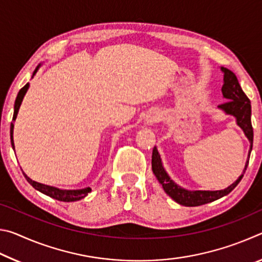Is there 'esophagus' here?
Listing matches in <instances>:
<instances>
[{
    "label": "esophagus",
    "instance_id": "esophagus-1",
    "mask_svg": "<svg viewBox=\"0 0 262 262\" xmlns=\"http://www.w3.org/2000/svg\"><path fill=\"white\" fill-rule=\"evenodd\" d=\"M158 120L157 118V114H149L147 118H145V123H147L148 126H151L154 125L155 122H156Z\"/></svg>",
    "mask_w": 262,
    "mask_h": 262
}]
</instances>
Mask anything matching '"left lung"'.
I'll return each mask as SVG.
<instances>
[{
	"label": "left lung",
	"instance_id": "8db88e82",
	"mask_svg": "<svg viewBox=\"0 0 262 262\" xmlns=\"http://www.w3.org/2000/svg\"><path fill=\"white\" fill-rule=\"evenodd\" d=\"M221 72L223 73V86H222V94L223 98L227 100L224 104L219 105L217 108L223 111L225 114L232 115L236 119V123L239 128L244 132V134L250 142V150H248L247 161L244 167L243 174L238 177V179L233 184L228 186L227 188L220 190H189L181 187L173 180L170 178L167 172L163 166V162L159 155L157 148L155 147L152 150V159L151 166L152 172L156 176L159 184L163 186V189L168 196L179 203L181 206L186 207H196L206 203L212 202L215 200L228 195L231 190L236 187L242 180L244 173H245L246 167L248 165V159L252 151V145H253V128L251 122V101L247 98V96L244 94L242 86L239 85V82L231 70L224 67H221Z\"/></svg>",
	"mask_w": 262,
	"mask_h": 262
}]
</instances>
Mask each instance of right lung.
Instances as JSON below:
<instances>
[{
    "label": "right lung",
    "instance_id": "add662e5",
    "mask_svg": "<svg viewBox=\"0 0 262 262\" xmlns=\"http://www.w3.org/2000/svg\"><path fill=\"white\" fill-rule=\"evenodd\" d=\"M41 67V63L38 66L37 68L34 69V72L32 74V78L34 77V75L37 74V72L39 70V68ZM30 88V84L26 83L25 85L20 89L18 95L16 97V100H15V106H14V117H12V122L10 125V140H11V145H12V149L15 150V144H14V122L17 118V114H18V111L19 107L21 105V101H23L24 97L26 95V92H28ZM23 174L25 177V179L29 181L30 185H32L33 187L39 190V192H41L42 194L48 195V196H51L53 199H55V200H59V201H64V202H73V201H78L81 200V199H84L86 196V195L91 192V188L90 187H85V188H81V189H62V188H57L54 187V186H48L45 184H40V183H37V181L32 180L31 178H29L28 176H26L24 172Z\"/></svg>",
    "mask_w": 262,
    "mask_h": 262
}]
</instances>
